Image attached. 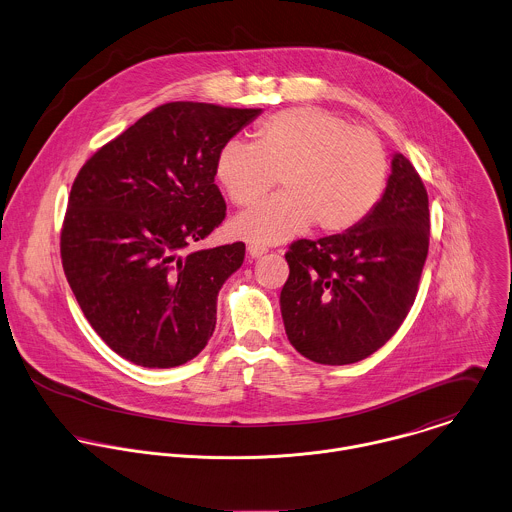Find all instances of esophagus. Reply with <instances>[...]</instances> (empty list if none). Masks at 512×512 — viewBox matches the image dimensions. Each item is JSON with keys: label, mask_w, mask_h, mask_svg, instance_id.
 I'll return each mask as SVG.
<instances>
[{"label": "esophagus", "mask_w": 512, "mask_h": 512, "mask_svg": "<svg viewBox=\"0 0 512 512\" xmlns=\"http://www.w3.org/2000/svg\"><path fill=\"white\" fill-rule=\"evenodd\" d=\"M247 251H249V255H251V257H261V255H265V253H267V247H265V245L251 243V245L247 247Z\"/></svg>", "instance_id": "34e87169"}]
</instances>
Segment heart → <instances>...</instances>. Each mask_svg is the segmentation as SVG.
<instances>
[{
    "label": "heart",
    "instance_id": "obj_1",
    "mask_svg": "<svg viewBox=\"0 0 512 512\" xmlns=\"http://www.w3.org/2000/svg\"><path fill=\"white\" fill-rule=\"evenodd\" d=\"M215 179L231 203L259 201L277 181L283 191L231 221V231L257 245L305 233H345L383 199L389 155L381 139L327 109L291 107L255 127V141H227L215 157Z\"/></svg>",
    "mask_w": 512,
    "mask_h": 512
}]
</instances>
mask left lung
Instances as JSON below:
<instances>
[{"label": "left lung", "instance_id": "8db88e82", "mask_svg": "<svg viewBox=\"0 0 512 512\" xmlns=\"http://www.w3.org/2000/svg\"><path fill=\"white\" fill-rule=\"evenodd\" d=\"M429 195L395 153L383 199L357 227L291 243L281 315L291 345L321 365L381 349L409 315L429 253Z\"/></svg>", "mask_w": 512, "mask_h": 512}]
</instances>
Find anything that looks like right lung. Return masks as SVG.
Here are the masks:
<instances>
[{
    "mask_svg": "<svg viewBox=\"0 0 512 512\" xmlns=\"http://www.w3.org/2000/svg\"><path fill=\"white\" fill-rule=\"evenodd\" d=\"M261 109L171 101L97 149L79 169L61 227L67 283L119 357L169 369L215 331L217 293L245 243L187 251L225 219L219 149Z\"/></svg>",
    "mask_w": 512,
    "mask_h": 512,
    "instance_id": "right-lung-1",
    "label": "right lung"
}]
</instances>
